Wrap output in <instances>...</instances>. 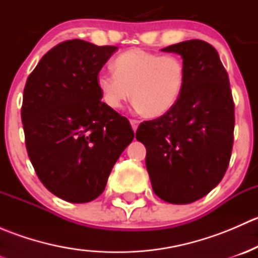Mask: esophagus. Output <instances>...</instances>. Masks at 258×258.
<instances>
[{
    "label": "esophagus",
    "mask_w": 258,
    "mask_h": 258,
    "mask_svg": "<svg viewBox=\"0 0 258 258\" xmlns=\"http://www.w3.org/2000/svg\"><path fill=\"white\" fill-rule=\"evenodd\" d=\"M131 126H132V130H134V131H136L137 130V127H139V124H140V121L139 119H131Z\"/></svg>",
    "instance_id": "34e87169"
}]
</instances>
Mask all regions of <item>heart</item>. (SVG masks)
Wrapping results in <instances>:
<instances>
[{
    "instance_id": "obj_1",
    "label": "heart",
    "mask_w": 258,
    "mask_h": 258,
    "mask_svg": "<svg viewBox=\"0 0 258 258\" xmlns=\"http://www.w3.org/2000/svg\"><path fill=\"white\" fill-rule=\"evenodd\" d=\"M113 71L97 75V87L103 102L119 110L134 100L146 117H160L177 103L186 69L175 54H158L142 48H131L114 58Z\"/></svg>"
}]
</instances>
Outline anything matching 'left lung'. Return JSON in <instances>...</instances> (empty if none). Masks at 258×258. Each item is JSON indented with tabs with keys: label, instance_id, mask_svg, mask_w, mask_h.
Here are the masks:
<instances>
[{
	"label": "left lung",
	"instance_id": "left-lung-1",
	"mask_svg": "<svg viewBox=\"0 0 258 258\" xmlns=\"http://www.w3.org/2000/svg\"><path fill=\"white\" fill-rule=\"evenodd\" d=\"M181 54L186 81L167 113L142 122L152 189L163 201L186 205L206 196L225 176L233 145L235 103L227 71L213 46L189 40L163 48Z\"/></svg>",
	"mask_w": 258,
	"mask_h": 258
}]
</instances>
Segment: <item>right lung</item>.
I'll use <instances>...</instances> for the list:
<instances>
[{"label":"right lung","instance_id":"1","mask_svg":"<svg viewBox=\"0 0 258 258\" xmlns=\"http://www.w3.org/2000/svg\"><path fill=\"white\" fill-rule=\"evenodd\" d=\"M116 46L58 43L41 58L23 90L26 148L49 192L72 204L97 199L134 140L126 117L101 101L97 75Z\"/></svg>","mask_w":258,"mask_h":258}]
</instances>
